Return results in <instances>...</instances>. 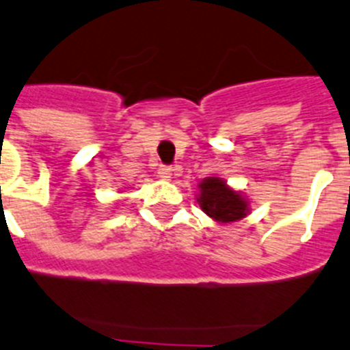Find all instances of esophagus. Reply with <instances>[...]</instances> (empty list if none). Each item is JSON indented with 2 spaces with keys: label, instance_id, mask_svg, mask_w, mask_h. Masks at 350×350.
<instances>
[{
  "label": "esophagus",
  "instance_id": "34e87169",
  "mask_svg": "<svg viewBox=\"0 0 350 350\" xmlns=\"http://www.w3.org/2000/svg\"><path fill=\"white\" fill-rule=\"evenodd\" d=\"M159 176L162 179H171L172 167H169V165H160V167H159Z\"/></svg>",
  "mask_w": 350,
  "mask_h": 350
}]
</instances>
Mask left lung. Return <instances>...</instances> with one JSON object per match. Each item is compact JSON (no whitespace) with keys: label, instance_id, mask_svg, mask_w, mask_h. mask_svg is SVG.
Listing matches in <instances>:
<instances>
[{"label":"left lung","instance_id":"8db88e82","mask_svg":"<svg viewBox=\"0 0 350 350\" xmlns=\"http://www.w3.org/2000/svg\"><path fill=\"white\" fill-rule=\"evenodd\" d=\"M197 202L202 211L219 224L240 221L250 214V200L247 195L234 190L217 176H208L198 183Z\"/></svg>","mask_w":350,"mask_h":350}]
</instances>
